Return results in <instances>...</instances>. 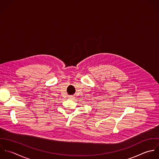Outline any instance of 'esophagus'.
Listing matches in <instances>:
<instances>
[{"label":"esophagus","mask_w":159,"mask_h":159,"mask_svg":"<svg viewBox=\"0 0 159 159\" xmlns=\"http://www.w3.org/2000/svg\"><path fill=\"white\" fill-rule=\"evenodd\" d=\"M69 98H70V99H73L74 97H73L72 96H70V97H69Z\"/></svg>","instance_id":"obj_1"}]
</instances>
